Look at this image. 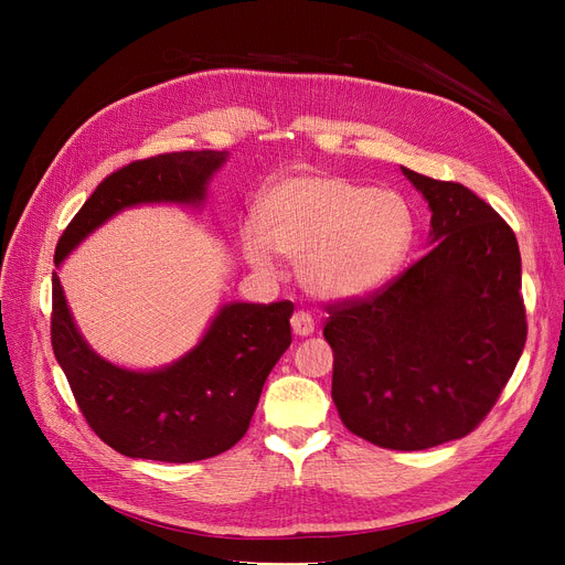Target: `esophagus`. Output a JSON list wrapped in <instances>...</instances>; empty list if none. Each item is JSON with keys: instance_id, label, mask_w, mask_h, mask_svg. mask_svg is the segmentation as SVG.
I'll return each instance as SVG.
<instances>
[{"instance_id": "1", "label": "esophagus", "mask_w": 565, "mask_h": 565, "mask_svg": "<svg viewBox=\"0 0 565 565\" xmlns=\"http://www.w3.org/2000/svg\"><path fill=\"white\" fill-rule=\"evenodd\" d=\"M290 328H292V332L298 334V337H311L316 324H313L311 313H307V311H295L292 318H290Z\"/></svg>"}]
</instances>
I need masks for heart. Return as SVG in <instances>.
<instances>
[{
  "label": "heart",
  "mask_w": 565,
  "mask_h": 565,
  "mask_svg": "<svg viewBox=\"0 0 565 565\" xmlns=\"http://www.w3.org/2000/svg\"><path fill=\"white\" fill-rule=\"evenodd\" d=\"M414 220L394 190L341 175H290L265 194L258 224L243 228L247 260L275 270V252L300 263V279L322 300H362L387 284L412 243Z\"/></svg>",
  "instance_id": "1"
}]
</instances>
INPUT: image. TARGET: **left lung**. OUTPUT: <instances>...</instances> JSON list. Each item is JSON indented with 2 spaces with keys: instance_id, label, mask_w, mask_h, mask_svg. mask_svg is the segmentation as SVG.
Masks as SVG:
<instances>
[{
  "instance_id": "obj_1",
  "label": "left lung",
  "mask_w": 565,
  "mask_h": 565,
  "mask_svg": "<svg viewBox=\"0 0 565 565\" xmlns=\"http://www.w3.org/2000/svg\"><path fill=\"white\" fill-rule=\"evenodd\" d=\"M430 207V252L390 286L328 307L332 398L345 428L422 451L477 428L526 341L513 228L451 181L401 167Z\"/></svg>"
}]
</instances>
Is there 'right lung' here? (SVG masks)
<instances>
[{
  "mask_svg": "<svg viewBox=\"0 0 565 565\" xmlns=\"http://www.w3.org/2000/svg\"><path fill=\"white\" fill-rule=\"evenodd\" d=\"M226 151H181L114 171L58 237L54 265L126 207L201 205ZM292 302L224 305L201 341L162 369L130 371L103 360L79 334L52 273V350L92 430L118 454L194 462L228 451L249 428L263 384L290 345Z\"/></svg>",
  "mask_w": 565,
  "mask_h": 565,
  "instance_id": "right-lung-1",
  "label": "right lung"
}]
</instances>
